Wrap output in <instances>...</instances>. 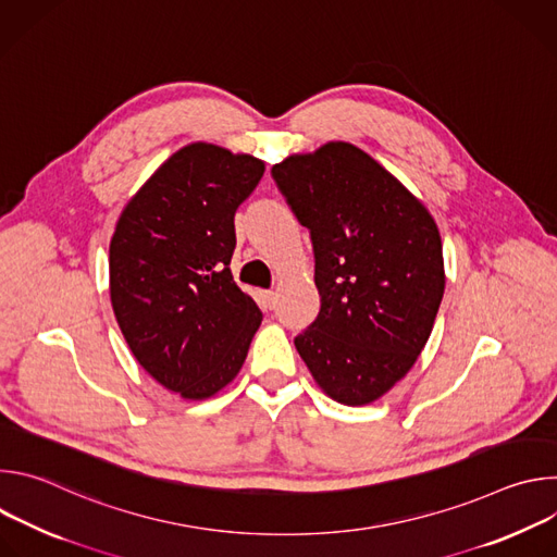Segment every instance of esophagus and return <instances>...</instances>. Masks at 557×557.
<instances>
[{
    "label": "esophagus",
    "mask_w": 557,
    "mask_h": 557,
    "mask_svg": "<svg viewBox=\"0 0 557 557\" xmlns=\"http://www.w3.org/2000/svg\"><path fill=\"white\" fill-rule=\"evenodd\" d=\"M262 297H264V304H267L269 308H275V304H277V293H275V290H264Z\"/></svg>",
    "instance_id": "1"
}]
</instances>
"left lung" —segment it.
I'll return each instance as SVG.
<instances>
[{"instance_id": "8db88e82", "label": "left lung", "mask_w": 557, "mask_h": 557, "mask_svg": "<svg viewBox=\"0 0 557 557\" xmlns=\"http://www.w3.org/2000/svg\"><path fill=\"white\" fill-rule=\"evenodd\" d=\"M271 176L314 253L320 312L295 348L314 381L366 406L421 355L445 290L441 233L430 211L350 143L288 156Z\"/></svg>"}]
</instances>
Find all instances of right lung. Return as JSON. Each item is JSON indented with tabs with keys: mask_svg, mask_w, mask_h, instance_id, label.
<instances>
[{
	"mask_svg": "<svg viewBox=\"0 0 557 557\" xmlns=\"http://www.w3.org/2000/svg\"><path fill=\"white\" fill-rule=\"evenodd\" d=\"M264 163L218 145L176 151L123 209L110 243V297L136 361L185 399L240 372L262 322L235 286L233 218Z\"/></svg>",
	"mask_w": 557,
	"mask_h": 557,
	"instance_id": "right-lung-1",
	"label": "right lung"
}]
</instances>
